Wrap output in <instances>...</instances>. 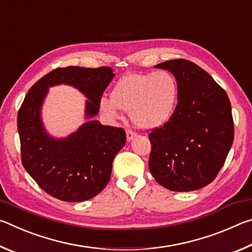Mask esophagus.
Returning <instances> with one entry per match:
<instances>
[{
  "mask_svg": "<svg viewBox=\"0 0 252 252\" xmlns=\"http://www.w3.org/2000/svg\"><path fill=\"white\" fill-rule=\"evenodd\" d=\"M135 135H136V133H135L134 131H132V130H126V140H127V141H131V140L133 139Z\"/></svg>",
  "mask_w": 252,
  "mask_h": 252,
  "instance_id": "1",
  "label": "esophagus"
}]
</instances>
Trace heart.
Here are the masks:
<instances>
[{"label":"heart","mask_w":252,"mask_h":252,"mask_svg":"<svg viewBox=\"0 0 252 252\" xmlns=\"http://www.w3.org/2000/svg\"><path fill=\"white\" fill-rule=\"evenodd\" d=\"M178 99V84L167 71L127 74L119 81L111 99H101L100 109L110 118H118L121 109L131 114L135 126L155 129L171 118Z\"/></svg>","instance_id":"b5f03b06"}]
</instances>
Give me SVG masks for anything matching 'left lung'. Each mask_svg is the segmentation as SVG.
I'll return each mask as SVG.
<instances>
[{
	"label": "left lung",
	"instance_id": "8db88e82",
	"mask_svg": "<svg viewBox=\"0 0 252 252\" xmlns=\"http://www.w3.org/2000/svg\"><path fill=\"white\" fill-rule=\"evenodd\" d=\"M155 67L176 76L178 104L168 122L149 133V169L169 190H198L215 180L231 149L230 100L212 76L193 62L177 59Z\"/></svg>",
	"mask_w": 252,
	"mask_h": 252
}]
</instances>
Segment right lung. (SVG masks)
Wrapping results in <instances>:
<instances>
[{
  "mask_svg": "<svg viewBox=\"0 0 252 252\" xmlns=\"http://www.w3.org/2000/svg\"><path fill=\"white\" fill-rule=\"evenodd\" d=\"M109 66L58 67L32 85L18 113L22 164L41 189L62 201H85L108 185L114 157L126 144L122 127L85 122L67 138L55 139L44 130L41 108L49 88L72 85L88 97L85 117H95L102 94L113 79Z\"/></svg>",
  "mask_w": 252,
  "mask_h": 252,
  "instance_id": "obj_1",
  "label": "right lung"
}]
</instances>
